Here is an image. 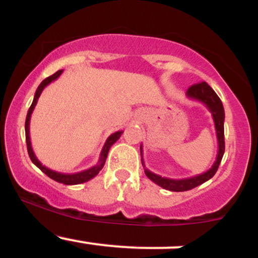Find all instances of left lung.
Returning <instances> with one entry per match:
<instances>
[{
    "mask_svg": "<svg viewBox=\"0 0 258 258\" xmlns=\"http://www.w3.org/2000/svg\"><path fill=\"white\" fill-rule=\"evenodd\" d=\"M186 97L190 99L198 100L201 102L203 104L206 105V108L209 109L210 112L212 114V119L215 122V128L216 133H217V141H218V152H217V158L216 161L212 165V167L210 168L206 172L198 174V176L189 177V178H183V179H171L166 178V177H161L159 174L152 172L148 168H146L143 161V149L141 146V155H142V165L144 167V172H146L147 177L150 180H153L155 184L162 186L164 189L171 191H185L190 190V189L195 188V186L203 184L206 180L215 176V173L217 172L218 166H220L222 158H223L224 154V109L223 104H222L220 97L216 94V92L206 84L205 81L200 82V84L193 85L188 88L186 91Z\"/></svg>",
    "mask_w": 258,
    "mask_h": 258,
    "instance_id": "obj_1",
    "label": "left lung"
}]
</instances>
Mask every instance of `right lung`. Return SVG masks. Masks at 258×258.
Segmentation results:
<instances>
[{"mask_svg": "<svg viewBox=\"0 0 258 258\" xmlns=\"http://www.w3.org/2000/svg\"><path fill=\"white\" fill-rule=\"evenodd\" d=\"M61 73H63V70H58V72L55 73V74H53V75L48 76V78H47V79H44L43 81L40 84V86H38V87H37L36 92H35L34 100H32V104H31L30 108H29L28 115H26V120H25V138H26V147H28V153H29V156H30L31 161L34 162V164L36 165V166L40 168V170L42 171L43 173H46L47 176L49 177V178L54 179L55 182L63 183V184H67V185H74V184H80V183L87 182V180L92 179V178H93V177H96L97 174L99 173V171L102 170L103 166H104V164H105V160H106V156H108L109 149H110L112 144H114L115 142H116L117 139L120 138V136L122 135V131H117V132L112 133V135L109 136L108 139H106L104 147H103L102 153H100V158H99L98 164H97L96 166L88 168V170L81 171V172H76V173H61V172H57V171H53V170H51V168L43 166V165L41 164L40 161H38V159L36 158V155H35L34 150H32L31 141H30V132H29V125H30L31 114H32V111H34L35 105H36L38 97L41 96V93H42V91L44 90V87H46V86H48L52 81L57 80L59 76L61 75Z\"/></svg>", "mask_w": 258, "mask_h": 258, "instance_id": "obj_1", "label": "right lung"}]
</instances>
